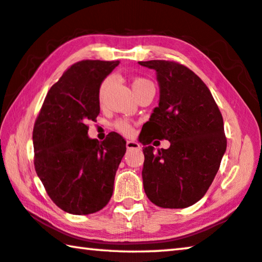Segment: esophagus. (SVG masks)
Instances as JSON below:
<instances>
[{
    "label": "esophagus",
    "instance_id": "obj_1",
    "mask_svg": "<svg viewBox=\"0 0 262 262\" xmlns=\"http://www.w3.org/2000/svg\"><path fill=\"white\" fill-rule=\"evenodd\" d=\"M126 148L127 150H138V148H140V145L137 142H134V140H127Z\"/></svg>",
    "mask_w": 262,
    "mask_h": 262
}]
</instances>
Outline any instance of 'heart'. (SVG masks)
Wrapping results in <instances>:
<instances>
[{
    "instance_id": "heart-1",
    "label": "heart",
    "mask_w": 262,
    "mask_h": 262,
    "mask_svg": "<svg viewBox=\"0 0 262 262\" xmlns=\"http://www.w3.org/2000/svg\"><path fill=\"white\" fill-rule=\"evenodd\" d=\"M110 82H111V79L106 78L102 84H100L99 92H98V97H99L100 102H102L104 96H105V92L107 90L108 85H110ZM146 83H150V82H148V80H146V79H144V78H136L134 82H132V90H135V89H137V88L142 86ZM115 127L117 128L120 134H123L125 136H130V135H132V132H134L132 125L127 122V120H117V122L115 123Z\"/></svg>"
}]
</instances>
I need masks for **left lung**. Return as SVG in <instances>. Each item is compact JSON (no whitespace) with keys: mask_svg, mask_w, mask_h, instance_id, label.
I'll use <instances>...</instances> for the list:
<instances>
[{"mask_svg":"<svg viewBox=\"0 0 262 262\" xmlns=\"http://www.w3.org/2000/svg\"><path fill=\"white\" fill-rule=\"evenodd\" d=\"M138 63L156 71L159 85L158 106L142 128L144 191L159 207H188L207 192L226 151L223 116L188 68L159 59ZM155 138L168 140L170 147L156 151L149 145Z\"/></svg>","mask_w":262,"mask_h":262,"instance_id":"1","label":"left lung"}]
</instances>
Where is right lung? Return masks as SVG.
<instances>
[{"label": "right lung", "mask_w": 262, "mask_h": 262, "mask_svg": "<svg viewBox=\"0 0 262 262\" xmlns=\"http://www.w3.org/2000/svg\"><path fill=\"white\" fill-rule=\"evenodd\" d=\"M119 61H80L50 88L35 122V170L51 200L71 214L98 212L110 200L126 142L111 132L88 136L99 115V86Z\"/></svg>", "instance_id": "obj_1"}]
</instances>
